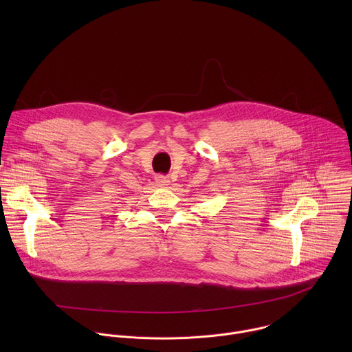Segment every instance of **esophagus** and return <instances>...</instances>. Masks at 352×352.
<instances>
[{"label": "esophagus", "instance_id": "1", "mask_svg": "<svg viewBox=\"0 0 352 352\" xmlns=\"http://www.w3.org/2000/svg\"><path fill=\"white\" fill-rule=\"evenodd\" d=\"M170 182H171V181L168 179V177H164V175H157V177H156V184H157V186H160V188L168 186Z\"/></svg>", "mask_w": 352, "mask_h": 352}]
</instances>
